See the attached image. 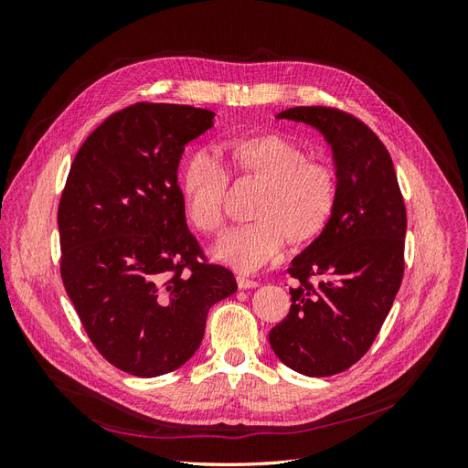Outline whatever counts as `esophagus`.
Segmentation results:
<instances>
[{
  "mask_svg": "<svg viewBox=\"0 0 468 468\" xmlns=\"http://www.w3.org/2000/svg\"><path fill=\"white\" fill-rule=\"evenodd\" d=\"M236 282H238V289H256L258 287V281L248 279L244 275H238Z\"/></svg>",
  "mask_w": 468,
  "mask_h": 468,
  "instance_id": "esophagus-1",
  "label": "esophagus"
}]
</instances>
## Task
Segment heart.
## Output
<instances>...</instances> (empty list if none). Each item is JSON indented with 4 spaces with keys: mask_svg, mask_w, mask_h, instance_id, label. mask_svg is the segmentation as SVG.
<instances>
[{
    "mask_svg": "<svg viewBox=\"0 0 468 468\" xmlns=\"http://www.w3.org/2000/svg\"><path fill=\"white\" fill-rule=\"evenodd\" d=\"M230 172L256 179L261 189L250 224L226 232L212 248L215 258L238 271H256L287 242L303 248L318 239L337 205V174L332 165L310 160L306 148L279 133L236 138L229 144ZM230 176L210 152H195L181 174V199L195 230L212 236L224 226V201Z\"/></svg>",
    "mask_w": 468,
    "mask_h": 468,
    "instance_id": "heart-1",
    "label": "heart"
}]
</instances>
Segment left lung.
Masks as SVG:
<instances>
[{
    "label": "left lung",
    "instance_id": "8db88e82",
    "mask_svg": "<svg viewBox=\"0 0 468 468\" xmlns=\"http://www.w3.org/2000/svg\"><path fill=\"white\" fill-rule=\"evenodd\" d=\"M277 119L306 122L328 140L337 205L328 229L287 269L299 282L269 344L292 371L330 377L369 351L400 289L404 197L388 150L357 117L316 105L281 111Z\"/></svg>",
    "mask_w": 468,
    "mask_h": 468
}]
</instances>
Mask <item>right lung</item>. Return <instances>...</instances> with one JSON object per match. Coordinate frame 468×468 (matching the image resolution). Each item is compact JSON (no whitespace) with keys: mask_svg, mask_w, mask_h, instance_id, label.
<instances>
[{"mask_svg":"<svg viewBox=\"0 0 468 468\" xmlns=\"http://www.w3.org/2000/svg\"><path fill=\"white\" fill-rule=\"evenodd\" d=\"M208 109L134 103L86 138L58 205L64 289L101 356L134 377L172 373L199 349L208 308L236 292L189 232L177 186Z\"/></svg>","mask_w":468,"mask_h":468,"instance_id":"right-lung-1","label":"right lung"}]
</instances>
